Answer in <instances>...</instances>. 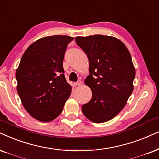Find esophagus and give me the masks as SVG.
<instances>
[{"label": "esophagus", "mask_w": 159, "mask_h": 159, "mask_svg": "<svg viewBox=\"0 0 159 159\" xmlns=\"http://www.w3.org/2000/svg\"><path fill=\"white\" fill-rule=\"evenodd\" d=\"M81 83H82L81 81H76L74 84H75V86H80L81 84Z\"/></svg>", "instance_id": "34e87169"}]
</instances>
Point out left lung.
<instances>
[{
    "instance_id": "obj_1",
    "label": "left lung",
    "mask_w": 159,
    "mask_h": 159,
    "mask_svg": "<svg viewBox=\"0 0 159 159\" xmlns=\"http://www.w3.org/2000/svg\"><path fill=\"white\" fill-rule=\"evenodd\" d=\"M75 42L89 62L90 74L84 83L92 95L82 106V112L95 123L107 122L120 113L134 90L136 73L131 56L124 43L113 37H77Z\"/></svg>"
}]
</instances>
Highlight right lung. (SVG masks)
<instances>
[{"mask_svg": "<svg viewBox=\"0 0 159 159\" xmlns=\"http://www.w3.org/2000/svg\"><path fill=\"white\" fill-rule=\"evenodd\" d=\"M73 37L55 35L37 40L26 49L16 70L17 90L30 115L41 122L56 119L70 96L63 60Z\"/></svg>", "mask_w": 159, "mask_h": 159, "instance_id": "1", "label": "right lung"}]
</instances>
